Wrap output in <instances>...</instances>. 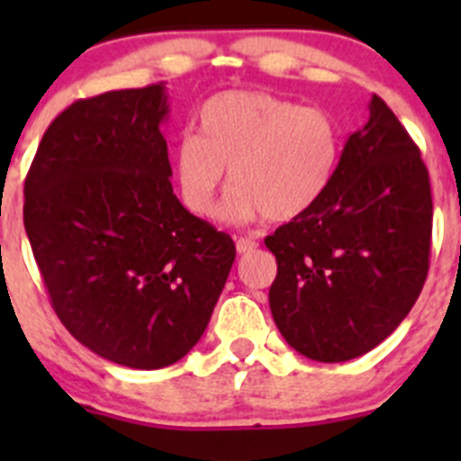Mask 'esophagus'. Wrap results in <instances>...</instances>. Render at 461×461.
<instances>
[{
    "instance_id": "obj_1",
    "label": "esophagus",
    "mask_w": 461,
    "mask_h": 461,
    "mask_svg": "<svg viewBox=\"0 0 461 461\" xmlns=\"http://www.w3.org/2000/svg\"><path fill=\"white\" fill-rule=\"evenodd\" d=\"M257 248H258L257 240L248 239V236H243V239L236 240V252L239 254H249V252H254Z\"/></svg>"
}]
</instances>
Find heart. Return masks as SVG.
I'll list each match as a JSON object with an SVG mask.
<instances>
[{
	"label": "heart",
	"instance_id": "1",
	"mask_svg": "<svg viewBox=\"0 0 461 461\" xmlns=\"http://www.w3.org/2000/svg\"><path fill=\"white\" fill-rule=\"evenodd\" d=\"M341 153V131L328 111L265 91H225L198 113V138L174 153L180 201L198 218L218 209L222 178L234 187L231 221H292L328 192Z\"/></svg>",
	"mask_w": 461,
	"mask_h": 461
}]
</instances>
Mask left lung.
Listing matches in <instances>:
<instances>
[{
  "label": "left lung",
  "mask_w": 461,
  "mask_h": 461,
  "mask_svg": "<svg viewBox=\"0 0 461 461\" xmlns=\"http://www.w3.org/2000/svg\"><path fill=\"white\" fill-rule=\"evenodd\" d=\"M368 109L323 198L265 239L278 265L269 287L274 323L296 352L323 364L379 346L429 276V169L379 95Z\"/></svg>",
  "instance_id": "obj_1"
}]
</instances>
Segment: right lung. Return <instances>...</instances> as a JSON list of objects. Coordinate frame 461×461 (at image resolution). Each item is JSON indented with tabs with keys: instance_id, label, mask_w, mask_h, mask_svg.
<instances>
[{
	"instance_id": "1",
	"label": "right lung",
	"mask_w": 461,
	"mask_h": 461,
	"mask_svg": "<svg viewBox=\"0 0 461 461\" xmlns=\"http://www.w3.org/2000/svg\"><path fill=\"white\" fill-rule=\"evenodd\" d=\"M165 86L73 102L24 183V227L50 305L95 355L138 370L176 364L203 337L234 240L171 187Z\"/></svg>"
}]
</instances>
